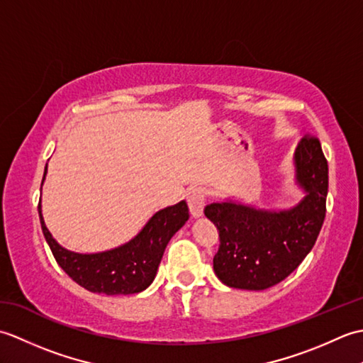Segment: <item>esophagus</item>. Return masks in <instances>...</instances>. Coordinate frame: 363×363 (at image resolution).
<instances>
[{
    "label": "esophagus",
    "mask_w": 363,
    "mask_h": 363,
    "mask_svg": "<svg viewBox=\"0 0 363 363\" xmlns=\"http://www.w3.org/2000/svg\"><path fill=\"white\" fill-rule=\"evenodd\" d=\"M206 198H207V190L204 187H194L189 190L187 203H189L190 213L194 215V217H201L203 215Z\"/></svg>",
    "instance_id": "34e87169"
}]
</instances>
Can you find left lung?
Wrapping results in <instances>:
<instances>
[{
	"instance_id": "left-lung-1",
	"label": "left lung",
	"mask_w": 363,
	"mask_h": 363,
	"mask_svg": "<svg viewBox=\"0 0 363 363\" xmlns=\"http://www.w3.org/2000/svg\"><path fill=\"white\" fill-rule=\"evenodd\" d=\"M296 179L307 195L282 212L212 203L206 217L220 230L213 257L218 279L234 289L265 290L295 272L313 248L326 215L328 160L320 140L307 134L295 152Z\"/></svg>"
}]
</instances>
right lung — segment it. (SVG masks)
Wrapping results in <instances>:
<instances>
[{
  "instance_id": "right-lung-1",
  "label": "right lung",
  "mask_w": 363,
  "mask_h": 363,
  "mask_svg": "<svg viewBox=\"0 0 363 363\" xmlns=\"http://www.w3.org/2000/svg\"><path fill=\"white\" fill-rule=\"evenodd\" d=\"M45 174L46 168L43 179ZM38 215L54 259L76 284L94 293L130 295L145 290L152 282L169 238L189 220V207L186 201H181L159 211L133 240L98 254H79L62 248L45 226L40 203Z\"/></svg>"
}]
</instances>
